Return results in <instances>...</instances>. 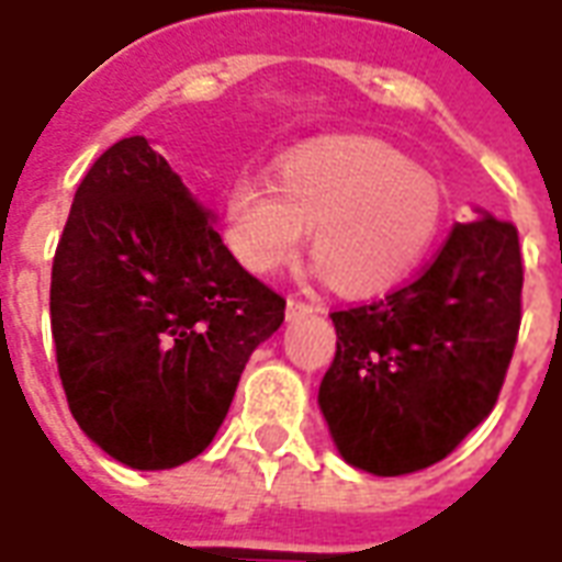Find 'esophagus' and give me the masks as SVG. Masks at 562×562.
Here are the masks:
<instances>
[{"label":"esophagus","instance_id":"esophagus-1","mask_svg":"<svg viewBox=\"0 0 562 562\" xmlns=\"http://www.w3.org/2000/svg\"><path fill=\"white\" fill-rule=\"evenodd\" d=\"M316 313V306L306 304V301H297V297H289V304H285V316L289 318H304L313 316Z\"/></svg>","mask_w":562,"mask_h":562}]
</instances>
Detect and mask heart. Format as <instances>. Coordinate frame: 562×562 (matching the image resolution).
Wrapping results in <instances>:
<instances>
[{"mask_svg": "<svg viewBox=\"0 0 562 562\" xmlns=\"http://www.w3.org/2000/svg\"><path fill=\"white\" fill-rule=\"evenodd\" d=\"M225 244L256 277L297 256L310 228L316 268L342 294L364 297L406 280L446 216L434 173L373 138H322L285 153L273 180L228 186Z\"/></svg>", "mask_w": 562, "mask_h": 562, "instance_id": "heart-1", "label": "heart"}]
</instances>
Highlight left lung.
I'll use <instances>...</instances> for the list:
<instances>
[{"instance_id":"obj_1","label":"left lung","mask_w":562,"mask_h":562,"mask_svg":"<svg viewBox=\"0 0 562 562\" xmlns=\"http://www.w3.org/2000/svg\"><path fill=\"white\" fill-rule=\"evenodd\" d=\"M518 228L479 210L418 280L330 313L337 355L318 409L346 463L406 475L442 460L491 415L520 328Z\"/></svg>"}]
</instances>
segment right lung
Returning <instances> with one entry per match:
<instances>
[{"label":"right lung","instance_id":"obj_1","mask_svg":"<svg viewBox=\"0 0 562 562\" xmlns=\"http://www.w3.org/2000/svg\"><path fill=\"white\" fill-rule=\"evenodd\" d=\"M213 210L123 138L80 180L50 277L68 409L104 454L173 470L213 442L285 301L222 244Z\"/></svg>","mask_w":562,"mask_h":562}]
</instances>
